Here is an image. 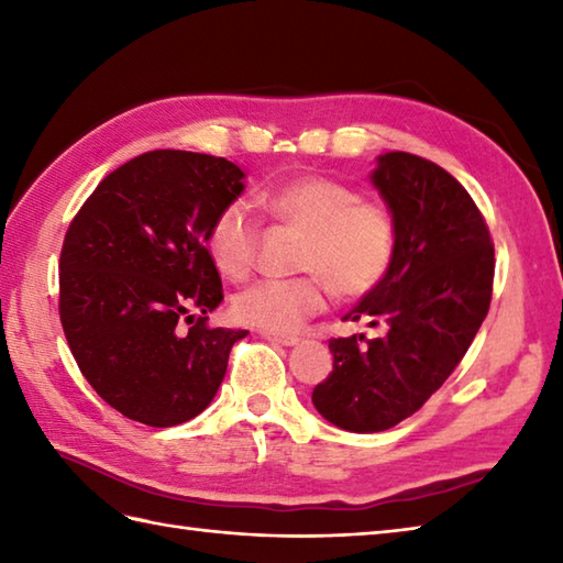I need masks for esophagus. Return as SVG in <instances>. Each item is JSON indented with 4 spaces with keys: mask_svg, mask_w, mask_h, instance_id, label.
I'll list each match as a JSON object with an SVG mask.
<instances>
[{
    "mask_svg": "<svg viewBox=\"0 0 563 563\" xmlns=\"http://www.w3.org/2000/svg\"><path fill=\"white\" fill-rule=\"evenodd\" d=\"M261 336L271 341V343H278V345H297L300 339L297 336H283V333H273V331H261Z\"/></svg>",
    "mask_w": 563,
    "mask_h": 563,
    "instance_id": "34e87169",
    "label": "esophagus"
}]
</instances>
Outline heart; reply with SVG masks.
Instances as JSON below:
<instances>
[{
  "label": "heart",
  "instance_id": "heart-1",
  "mask_svg": "<svg viewBox=\"0 0 563 563\" xmlns=\"http://www.w3.org/2000/svg\"><path fill=\"white\" fill-rule=\"evenodd\" d=\"M261 202L283 224L305 232L300 278H266L234 297V317L261 331L290 333L327 307L331 288L363 297L387 278L397 258V222L375 200H361L349 184L327 176H300L275 186ZM258 222L246 200L224 202L208 230V251L224 275L244 278L254 268Z\"/></svg>",
  "mask_w": 563,
  "mask_h": 563
}]
</instances>
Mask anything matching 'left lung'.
<instances>
[{"label":"left lung","instance_id":"obj_1","mask_svg":"<svg viewBox=\"0 0 563 563\" xmlns=\"http://www.w3.org/2000/svg\"><path fill=\"white\" fill-rule=\"evenodd\" d=\"M369 178L397 222V258L343 319L385 333L331 339L333 369L312 391L317 411L351 433L421 409L460 365L494 292V242L457 178L409 152L379 154Z\"/></svg>","mask_w":563,"mask_h":563}]
</instances>
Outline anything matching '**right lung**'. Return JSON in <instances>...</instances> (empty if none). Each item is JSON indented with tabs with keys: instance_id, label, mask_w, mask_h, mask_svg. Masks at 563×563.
Returning <instances> with one entry per match:
<instances>
[{
	"instance_id": "1",
	"label": "right lung",
	"mask_w": 563,
	"mask_h": 563,
	"mask_svg": "<svg viewBox=\"0 0 563 563\" xmlns=\"http://www.w3.org/2000/svg\"><path fill=\"white\" fill-rule=\"evenodd\" d=\"M242 190L232 162L154 150L106 176L69 224L59 254L69 351L93 391L137 423L172 428L206 411L249 333L208 327L222 302L208 230Z\"/></svg>"
}]
</instances>
